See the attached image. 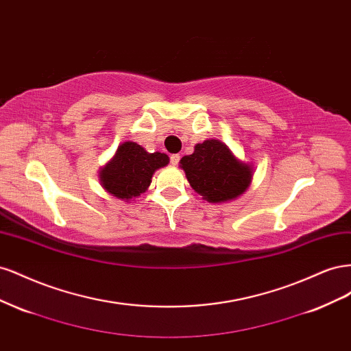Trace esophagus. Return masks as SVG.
Here are the masks:
<instances>
[{
    "label": "esophagus",
    "instance_id": "esophagus-1",
    "mask_svg": "<svg viewBox=\"0 0 351 351\" xmlns=\"http://www.w3.org/2000/svg\"><path fill=\"white\" fill-rule=\"evenodd\" d=\"M180 158H182V156H180L178 154H174V155L169 156V161H171L173 165H177L180 162Z\"/></svg>",
    "mask_w": 351,
    "mask_h": 351
}]
</instances>
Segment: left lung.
Here are the masks:
<instances>
[{"mask_svg": "<svg viewBox=\"0 0 351 351\" xmlns=\"http://www.w3.org/2000/svg\"><path fill=\"white\" fill-rule=\"evenodd\" d=\"M190 186L210 204L239 197L250 186L253 168L232 155L221 141L208 139L195 146L192 155L180 159Z\"/></svg>", "mask_w": 351, "mask_h": 351, "instance_id": "1", "label": "left lung"}]
</instances>
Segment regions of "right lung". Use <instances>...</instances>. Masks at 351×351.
<instances>
[{
    "instance_id": "obj_1",
    "label": "right lung",
    "mask_w": 351,
    "mask_h": 351,
    "mask_svg": "<svg viewBox=\"0 0 351 351\" xmlns=\"http://www.w3.org/2000/svg\"><path fill=\"white\" fill-rule=\"evenodd\" d=\"M168 162L169 158L165 154H149L141 145L124 142L111 161L101 168V184L110 195L129 202L141 196L149 187L156 169Z\"/></svg>"
}]
</instances>
